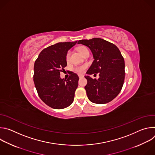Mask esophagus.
<instances>
[{
  "label": "esophagus",
  "instance_id": "esophagus-1",
  "mask_svg": "<svg viewBox=\"0 0 155 155\" xmlns=\"http://www.w3.org/2000/svg\"><path fill=\"white\" fill-rule=\"evenodd\" d=\"M78 77H79L80 78H83V75H78Z\"/></svg>",
  "mask_w": 155,
  "mask_h": 155
}]
</instances>
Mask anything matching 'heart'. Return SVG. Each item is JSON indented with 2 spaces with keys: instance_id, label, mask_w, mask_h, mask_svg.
<instances>
[{
  "instance_id": "obj_1",
  "label": "heart",
  "mask_w": 155,
  "mask_h": 155,
  "mask_svg": "<svg viewBox=\"0 0 155 155\" xmlns=\"http://www.w3.org/2000/svg\"><path fill=\"white\" fill-rule=\"evenodd\" d=\"M86 50H88V49H87L86 47H83V46L80 47H78V51H79V53H80L81 55H82L84 51H86ZM70 53H71V51H69L68 53V54H67V56H66V59H67V60H68L69 58ZM85 69H86V66L82 65V66H79V67H77V68L75 69V71L77 73H78V74H82V73L84 72Z\"/></svg>"
}]
</instances>
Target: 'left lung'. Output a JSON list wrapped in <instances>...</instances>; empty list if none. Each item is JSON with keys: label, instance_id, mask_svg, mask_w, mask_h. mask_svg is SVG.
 <instances>
[{"label": "left lung", "instance_id": "1", "mask_svg": "<svg viewBox=\"0 0 155 155\" xmlns=\"http://www.w3.org/2000/svg\"><path fill=\"white\" fill-rule=\"evenodd\" d=\"M78 44L89 48L94 61L84 76V86L89 100L95 104H106L115 98L121 91L125 77L123 57L114 44L100 38L80 40ZM100 73V78L93 79L90 74Z\"/></svg>", "mask_w": 155, "mask_h": 155}]
</instances>
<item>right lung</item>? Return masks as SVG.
I'll return each mask as SVG.
<instances>
[{"label": "right lung", "mask_w": 155, "mask_h": 155, "mask_svg": "<svg viewBox=\"0 0 155 155\" xmlns=\"http://www.w3.org/2000/svg\"><path fill=\"white\" fill-rule=\"evenodd\" d=\"M59 42L43 50L34 63V82L40 98L55 109L71 105L78 87V76L73 72L65 80L60 72L67 66L66 56L77 43Z\"/></svg>", "instance_id": "1"}]
</instances>
